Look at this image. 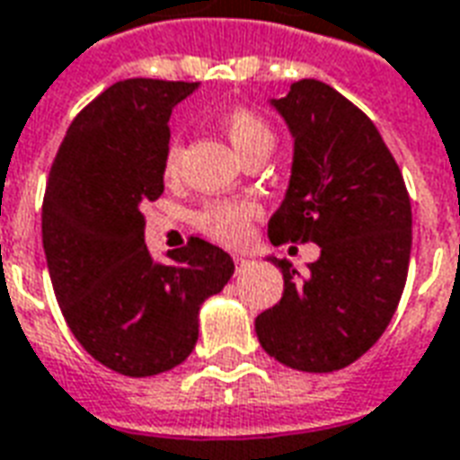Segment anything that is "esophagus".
Wrapping results in <instances>:
<instances>
[{"instance_id": "obj_1", "label": "esophagus", "mask_w": 460, "mask_h": 460, "mask_svg": "<svg viewBox=\"0 0 460 460\" xmlns=\"http://www.w3.org/2000/svg\"><path fill=\"white\" fill-rule=\"evenodd\" d=\"M234 264H237V267H250L252 260H250V257H244V254H234Z\"/></svg>"}]
</instances>
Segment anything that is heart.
<instances>
[{"instance_id":"b5f03b06","label":"heart","mask_w":460,"mask_h":460,"mask_svg":"<svg viewBox=\"0 0 460 460\" xmlns=\"http://www.w3.org/2000/svg\"><path fill=\"white\" fill-rule=\"evenodd\" d=\"M223 127L230 144L234 146V152L243 156L247 149H252L257 144H271V129L270 124L264 122L262 117L254 115L252 110H230L223 117ZM181 161V144L171 142L169 152H166V161L164 169L166 173H173L179 169ZM260 216V208L254 206L252 200H223V203H210L200 210L198 216V226L206 234H210L217 243L234 244L243 240L250 223Z\"/></svg>"}]
</instances>
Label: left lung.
Wrapping results in <instances>:
<instances>
[{
    "label": "left lung",
    "mask_w": 460,
    "mask_h": 460,
    "mask_svg": "<svg viewBox=\"0 0 460 460\" xmlns=\"http://www.w3.org/2000/svg\"><path fill=\"white\" fill-rule=\"evenodd\" d=\"M294 139L289 189L270 217L271 244L316 243L306 277L270 257L284 277L279 304L254 331L287 367L333 372L367 353L390 326L411 252V203L377 127L314 78L270 100Z\"/></svg>",
    "instance_id": "left-lung-1"
}]
</instances>
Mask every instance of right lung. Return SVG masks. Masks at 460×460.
Listing matches in <instances>:
<instances>
[{
    "instance_id": "right-lung-1",
    "label": "right lung",
    "mask_w": 460,
    "mask_h": 460,
    "mask_svg": "<svg viewBox=\"0 0 460 460\" xmlns=\"http://www.w3.org/2000/svg\"><path fill=\"white\" fill-rule=\"evenodd\" d=\"M198 83L129 78L97 95L60 144L43 196V252L66 323L97 363L152 377L196 348L200 304L233 257L200 237L156 262L142 203L164 193L169 117Z\"/></svg>"
}]
</instances>
